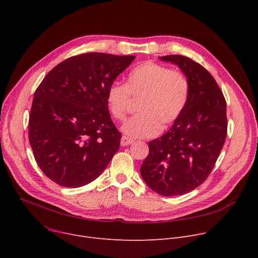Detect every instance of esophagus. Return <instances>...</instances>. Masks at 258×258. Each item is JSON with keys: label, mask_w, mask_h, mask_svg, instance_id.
<instances>
[{"label": "esophagus", "mask_w": 258, "mask_h": 258, "mask_svg": "<svg viewBox=\"0 0 258 258\" xmlns=\"http://www.w3.org/2000/svg\"><path fill=\"white\" fill-rule=\"evenodd\" d=\"M134 143V141L132 140V139H128L127 137H125V136H123L122 138H121V140H120V144H121V146H130L131 144H133Z\"/></svg>", "instance_id": "34e87169"}]
</instances>
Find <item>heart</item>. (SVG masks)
Instances as JSON below:
<instances>
[{
    "label": "heart",
    "mask_w": 258,
    "mask_h": 258,
    "mask_svg": "<svg viewBox=\"0 0 258 258\" xmlns=\"http://www.w3.org/2000/svg\"><path fill=\"white\" fill-rule=\"evenodd\" d=\"M191 93L185 72L155 62H145L133 68L124 84L114 82L106 92L107 110L113 119L123 120L132 99L139 100V114L121 127L130 138L156 136L174 123L185 110Z\"/></svg>",
    "instance_id": "heart-1"
}]
</instances>
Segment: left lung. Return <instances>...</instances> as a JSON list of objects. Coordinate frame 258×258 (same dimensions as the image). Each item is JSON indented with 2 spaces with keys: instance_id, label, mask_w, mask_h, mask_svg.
Returning a JSON list of instances; mask_svg holds the SVG:
<instances>
[{
  "instance_id": "obj_1",
  "label": "left lung",
  "mask_w": 258,
  "mask_h": 258,
  "mask_svg": "<svg viewBox=\"0 0 258 258\" xmlns=\"http://www.w3.org/2000/svg\"><path fill=\"white\" fill-rule=\"evenodd\" d=\"M160 59L186 73L191 93L170 130L149 142L141 175L159 195L176 196L199 187L213 169L227 137V103L213 77L198 62L181 55Z\"/></svg>"
}]
</instances>
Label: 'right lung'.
Instances as JSON below:
<instances>
[{"mask_svg":"<svg viewBox=\"0 0 258 258\" xmlns=\"http://www.w3.org/2000/svg\"><path fill=\"white\" fill-rule=\"evenodd\" d=\"M135 56L85 53L56 65L34 92L28 138L42 171L62 187L97 178L119 149L121 134L106 92Z\"/></svg>","mask_w":258,"mask_h":258,"instance_id":"right-lung-1","label":"right lung"}]
</instances>
